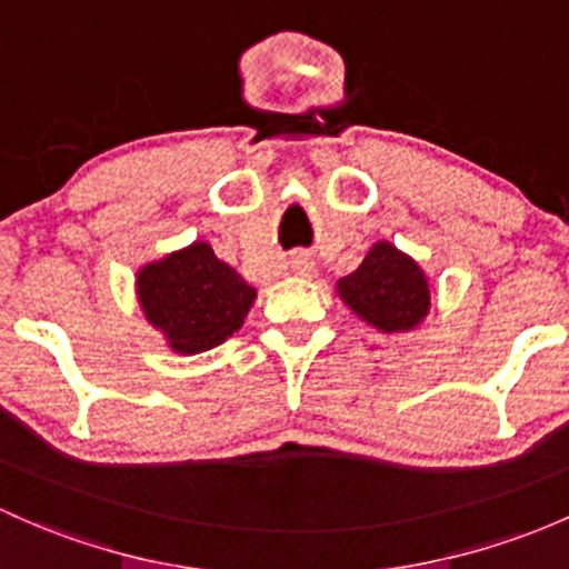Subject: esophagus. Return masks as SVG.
Segmentation results:
<instances>
[{
  "mask_svg": "<svg viewBox=\"0 0 569 569\" xmlns=\"http://www.w3.org/2000/svg\"><path fill=\"white\" fill-rule=\"evenodd\" d=\"M291 269H295L297 274H302V278H310V274L316 272V269H313V261H310L308 256H305V253L291 256Z\"/></svg>",
  "mask_w": 569,
  "mask_h": 569,
  "instance_id": "esophagus-1",
  "label": "esophagus"
}]
</instances>
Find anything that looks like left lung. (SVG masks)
<instances>
[{
  "mask_svg": "<svg viewBox=\"0 0 569 569\" xmlns=\"http://www.w3.org/2000/svg\"><path fill=\"white\" fill-rule=\"evenodd\" d=\"M335 291L351 313L387 335L417 330L430 310L428 274L387 239L376 242L362 264L335 283Z\"/></svg>",
  "mask_w": 569,
  "mask_h": 569,
  "instance_id": "8db88e82",
  "label": "left lung"
}]
</instances>
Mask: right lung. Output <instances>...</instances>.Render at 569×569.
Wrapping results in <instances>:
<instances>
[{"mask_svg":"<svg viewBox=\"0 0 569 569\" xmlns=\"http://www.w3.org/2000/svg\"><path fill=\"white\" fill-rule=\"evenodd\" d=\"M143 319L177 355H201L231 338L253 308L256 289L220 261L209 242H193L136 272Z\"/></svg>","mask_w":569,"mask_h":569,"instance_id":"add662e5","label":"right lung"}]
</instances>
